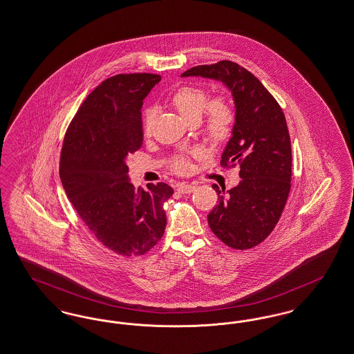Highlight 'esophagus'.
Wrapping results in <instances>:
<instances>
[{"label":"esophagus","mask_w":354,"mask_h":354,"mask_svg":"<svg viewBox=\"0 0 354 354\" xmlns=\"http://www.w3.org/2000/svg\"><path fill=\"white\" fill-rule=\"evenodd\" d=\"M195 188H196V185H195V184H178V191H179V192H182V194H191V192H194V191H195Z\"/></svg>","instance_id":"obj_1"}]
</instances>
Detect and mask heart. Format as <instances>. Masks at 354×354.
<instances>
[{
	"label": "heart",
	"instance_id": "1",
	"mask_svg": "<svg viewBox=\"0 0 354 354\" xmlns=\"http://www.w3.org/2000/svg\"><path fill=\"white\" fill-rule=\"evenodd\" d=\"M208 102V95L204 89L195 86H183L178 89L172 97L171 104L179 112L187 122H198L205 109L204 133L213 142L227 140L232 131L234 122V113L227 100L217 97ZM156 113L153 109H147L143 113V131L149 134L154 121ZM185 167L183 160L176 162V169L183 170Z\"/></svg>",
	"mask_w": 354,
	"mask_h": 354
}]
</instances>
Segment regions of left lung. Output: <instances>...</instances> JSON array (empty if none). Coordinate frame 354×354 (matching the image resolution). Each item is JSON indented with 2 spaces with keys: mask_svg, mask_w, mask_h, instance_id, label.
<instances>
[{
  "mask_svg": "<svg viewBox=\"0 0 354 354\" xmlns=\"http://www.w3.org/2000/svg\"><path fill=\"white\" fill-rule=\"evenodd\" d=\"M191 76L221 83L233 100L234 122L221 165H239L241 180L227 191L212 184L218 204L208 224L227 246L250 249L272 232L288 198L292 156L284 114L254 75L233 62L182 73Z\"/></svg>",
  "mask_w": 354,
  "mask_h": 354,
  "instance_id": "obj_1",
  "label": "left lung"
}]
</instances>
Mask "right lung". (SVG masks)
Instances as JSON below:
<instances>
[{"mask_svg":"<svg viewBox=\"0 0 354 354\" xmlns=\"http://www.w3.org/2000/svg\"><path fill=\"white\" fill-rule=\"evenodd\" d=\"M160 76L115 75L85 99L67 130L60 180L92 234L109 250L145 254L162 239L165 203L174 189L166 183L134 185L127 156L143 142L142 105Z\"/></svg>","mask_w":354,"mask_h":354,"instance_id":"add662e5","label":"right lung"}]
</instances>
